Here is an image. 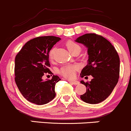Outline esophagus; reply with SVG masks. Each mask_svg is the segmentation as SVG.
Instances as JSON below:
<instances>
[{"label": "esophagus", "mask_w": 131, "mask_h": 131, "mask_svg": "<svg viewBox=\"0 0 131 131\" xmlns=\"http://www.w3.org/2000/svg\"><path fill=\"white\" fill-rule=\"evenodd\" d=\"M70 83H71V84H74V85H77V84H78L79 83V81H76V80H72V81H70Z\"/></svg>", "instance_id": "1"}]
</instances>
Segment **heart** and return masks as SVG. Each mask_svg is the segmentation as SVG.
<instances>
[{
	"label": "heart",
	"instance_id": "b5f03b06",
	"mask_svg": "<svg viewBox=\"0 0 131 131\" xmlns=\"http://www.w3.org/2000/svg\"><path fill=\"white\" fill-rule=\"evenodd\" d=\"M66 47L68 48V50L70 51V52L71 54L79 53L81 50V47L80 45L77 43L73 40H69L66 42ZM54 49L52 48L49 52V58L50 60H53L54 58ZM78 70V67L76 65H67L64 66L62 68H60L59 70V73L61 75L63 76L64 77L67 78L71 79L74 78L75 76L76 71Z\"/></svg>",
	"mask_w": 131,
	"mask_h": 131
}]
</instances>
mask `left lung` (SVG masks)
Masks as SVG:
<instances>
[{
  "instance_id": "1",
  "label": "left lung",
  "mask_w": 131,
  "mask_h": 131,
  "mask_svg": "<svg viewBox=\"0 0 131 131\" xmlns=\"http://www.w3.org/2000/svg\"><path fill=\"white\" fill-rule=\"evenodd\" d=\"M76 41L84 45L89 55L88 64L82 70L81 78L91 75V81L81 83L86 92L80 96L89 104H97L105 100L114 90L119 78L120 60L117 51L110 41L101 35L86 34Z\"/></svg>"
}]
</instances>
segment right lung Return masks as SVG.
<instances>
[{"label": "right lung", "instance_id": "1", "mask_svg": "<svg viewBox=\"0 0 131 131\" xmlns=\"http://www.w3.org/2000/svg\"><path fill=\"white\" fill-rule=\"evenodd\" d=\"M61 38L44 36L27 41L15 57V81L21 94L27 100L38 105L47 104L56 96L54 87L61 79L53 75L51 80L43 81L48 73L49 52Z\"/></svg>", "mask_w": 131, "mask_h": 131}]
</instances>
